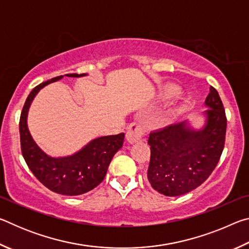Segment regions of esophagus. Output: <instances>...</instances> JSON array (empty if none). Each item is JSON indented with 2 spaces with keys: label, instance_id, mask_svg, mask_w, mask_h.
I'll return each instance as SVG.
<instances>
[{
  "label": "esophagus",
  "instance_id": "34e87169",
  "mask_svg": "<svg viewBox=\"0 0 249 249\" xmlns=\"http://www.w3.org/2000/svg\"><path fill=\"white\" fill-rule=\"evenodd\" d=\"M145 128L142 127L141 124L138 123H132L127 127V133H126V140L130 144L140 142L142 136L145 135Z\"/></svg>",
  "mask_w": 249,
  "mask_h": 249
}]
</instances>
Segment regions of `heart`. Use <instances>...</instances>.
<instances>
[{
	"instance_id": "obj_1",
	"label": "heart",
	"mask_w": 249,
	"mask_h": 249,
	"mask_svg": "<svg viewBox=\"0 0 249 249\" xmlns=\"http://www.w3.org/2000/svg\"><path fill=\"white\" fill-rule=\"evenodd\" d=\"M178 93H179V88L174 86V84H170V86H167L165 89H163L161 95L162 98L169 99V98H172V96H176ZM170 117L171 116H166V119H163V122H165V123H169L171 120Z\"/></svg>"
}]
</instances>
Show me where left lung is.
I'll return each instance as SVG.
<instances>
[{
  "label": "left lung",
  "mask_w": 249,
  "mask_h": 249,
  "mask_svg": "<svg viewBox=\"0 0 249 249\" xmlns=\"http://www.w3.org/2000/svg\"><path fill=\"white\" fill-rule=\"evenodd\" d=\"M204 125L200 129L187 121L149 134L150 161L147 178L156 191L178 196L195 190L212 174L225 142L226 116L213 87L205 99Z\"/></svg>",
  "instance_id": "8db88e82"
}]
</instances>
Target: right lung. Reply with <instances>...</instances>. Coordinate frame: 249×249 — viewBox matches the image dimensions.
<instances>
[{"mask_svg":"<svg viewBox=\"0 0 249 249\" xmlns=\"http://www.w3.org/2000/svg\"><path fill=\"white\" fill-rule=\"evenodd\" d=\"M66 75L80 78L87 73ZM62 78L64 75H59L38 84L27 96L19 119L20 148L28 168L45 187L62 196H80L102 182L113 156L123 146L124 133L95 138L66 157H52L41 150L28 130V109L40 89Z\"/></svg>","mask_w":249,"mask_h":249,"instance_id":"1","label":"right lung"}]
</instances>
